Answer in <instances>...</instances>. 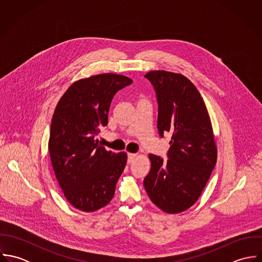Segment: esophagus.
<instances>
[{
	"label": "esophagus",
	"mask_w": 262,
	"mask_h": 262,
	"mask_svg": "<svg viewBox=\"0 0 262 262\" xmlns=\"http://www.w3.org/2000/svg\"><path fill=\"white\" fill-rule=\"evenodd\" d=\"M136 156H137L136 153H128V162L131 163L135 159Z\"/></svg>",
	"instance_id": "1"
}]
</instances>
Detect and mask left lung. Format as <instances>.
<instances>
[{
  "mask_svg": "<svg viewBox=\"0 0 262 262\" xmlns=\"http://www.w3.org/2000/svg\"><path fill=\"white\" fill-rule=\"evenodd\" d=\"M145 77L156 93L159 135L168 132L171 140L167 161L149 154L143 185L156 207L178 214L196 202L216 165L212 123L201 94L185 75L152 71Z\"/></svg>",
  "mask_w": 262,
  "mask_h": 262,
  "instance_id": "1",
  "label": "left lung"
}]
</instances>
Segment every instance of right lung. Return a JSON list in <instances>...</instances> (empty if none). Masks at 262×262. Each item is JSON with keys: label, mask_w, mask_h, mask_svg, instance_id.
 <instances>
[{"label": "right lung", "mask_w": 262, "mask_h": 262, "mask_svg": "<svg viewBox=\"0 0 262 262\" xmlns=\"http://www.w3.org/2000/svg\"><path fill=\"white\" fill-rule=\"evenodd\" d=\"M131 83V78L115 74L81 78L56 105L48 150L59 187L79 211L95 212L107 206L124 171L126 152L108 151L97 136L108 124L113 97Z\"/></svg>", "instance_id": "1"}]
</instances>
